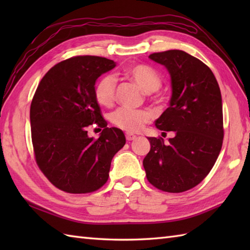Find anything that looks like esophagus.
<instances>
[{"instance_id":"1","label":"esophagus","mask_w":250,"mask_h":250,"mask_svg":"<svg viewBox=\"0 0 250 250\" xmlns=\"http://www.w3.org/2000/svg\"><path fill=\"white\" fill-rule=\"evenodd\" d=\"M125 139H126V141H134V140H136V136L135 135H133V134H130V133H128V134H125Z\"/></svg>"}]
</instances>
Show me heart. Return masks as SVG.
<instances>
[{
    "label": "heart",
    "instance_id": "b5f03b06",
    "mask_svg": "<svg viewBox=\"0 0 250 250\" xmlns=\"http://www.w3.org/2000/svg\"><path fill=\"white\" fill-rule=\"evenodd\" d=\"M125 76L134 82L146 93L155 92L161 87L162 81L159 74L152 67L137 64L132 65L125 71ZM94 98L104 107L113 105L116 97V78L110 74L100 77L94 86ZM153 118L150 111L144 109L119 108L110 115L111 124L124 131L134 133L139 132Z\"/></svg>",
    "mask_w": 250,
    "mask_h": 250
}]
</instances>
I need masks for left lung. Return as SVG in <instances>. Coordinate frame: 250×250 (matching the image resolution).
<instances>
[{"label": "left lung", "instance_id": "1", "mask_svg": "<svg viewBox=\"0 0 250 250\" xmlns=\"http://www.w3.org/2000/svg\"><path fill=\"white\" fill-rule=\"evenodd\" d=\"M152 61L167 67L171 76L169 106L156 120L157 129L173 131L148 137L150 150L144 158L148 182L166 192H184L195 187L213 168L224 140L222 100L210 68L183 50L155 52Z\"/></svg>", "mask_w": 250, "mask_h": 250}]
</instances>
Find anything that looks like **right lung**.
I'll return each mask as SVG.
<instances>
[{
  "mask_svg": "<svg viewBox=\"0 0 250 250\" xmlns=\"http://www.w3.org/2000/svg\"><path fill=\"white\" fill-rule=\"evenodd\" d=\"M116 66L113 60L78 56L45 74L30 108L35 160L49 182L68 193H89L107 182L111 159L125 144L124 132L107 128L94 98V84ZM104 130L87 136L89 125Z\"/></svg>",
  "mask_w": 250,
  "mask_h": 250,
  "instance_id": "1",
  "label": "right lung"
}]
</instances>
